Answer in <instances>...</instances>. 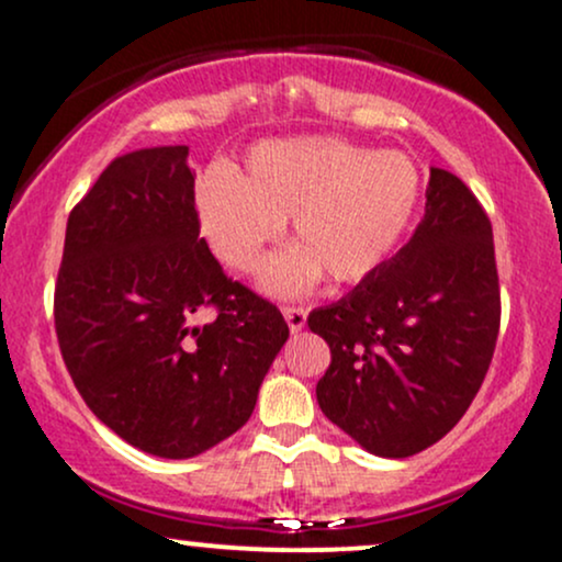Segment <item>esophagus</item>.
I'll return each mask as SVG.
<instances>
[{"mask_svg":"<svg viewBox=\"0 0 562 562\" xmlns=\"http://www.w3.org/2000/svg\"><path fill=\"white\" fill-rule=\"evenodd\" d=\"M282 314H285L290 333H301L303 330V325H306V308H303V306H282Z\"/></svg>","mask_w":562,"mask_h":562,"instance_id":"1","label":"esophagus"}]
</instances>
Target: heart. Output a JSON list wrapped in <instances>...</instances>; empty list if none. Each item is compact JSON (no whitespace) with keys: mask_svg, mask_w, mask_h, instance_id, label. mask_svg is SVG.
Instances as JSON below:
<instances>
[{"mask_svg":"<svg viewBox=\"0 0 562 562\" xmlns=\"http://www.w3.org/2000/svg\"><path fill=\"white\" fill-rule=\"evenodd\" d=\"M420 173L402 153H370L335 137L261 142L243 177L200 179L198 216L214 254L235 272H254L282 222L299 243L263 263L261 285L299 295L322 274L359 282L396 254L415 218Z\"/></svg>","mask_w":562,"mask_h":562,"instance_id":"1","label":"heart"}]
</instances>
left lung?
<instances>
[{"mask_svg":"<svg viewBox=\"0 0 562 562\" xmlns=\"http://www.w3.org/2000/svg\"><path fill=\"white\" fill-rule=\"evenodd\" d=\"M492 222L454 173L430 169L409 243L308 314L330 346L319 409L378 457H412L462 420L499 335Z\"/></svg>","mask_w":562,"mask_h":562,"instance_id":"8db88e82","label":"left lung"}]
</instances>
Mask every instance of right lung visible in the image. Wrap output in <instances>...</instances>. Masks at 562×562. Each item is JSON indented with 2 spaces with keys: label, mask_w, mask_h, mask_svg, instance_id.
<instances>
[{
  "label": "right lung",
  "mask_w": 562,
  "mask_h": 562,
  "mask_svg": "<svg viewBox=\"0 0 562 562\" xmlns=\"http://www.w3.org/2000/svg\"><path fill=\"white\" fill-rule=\"evenodd\" d=\"M187 156L166 145L111 160L70 211L55 282L57 344L81 398L166 460L248 423L290 335L280 308L224 274L200 237Z\"/></svg>",
  "instance_id": "right-lung-1"
}]
</instances>
